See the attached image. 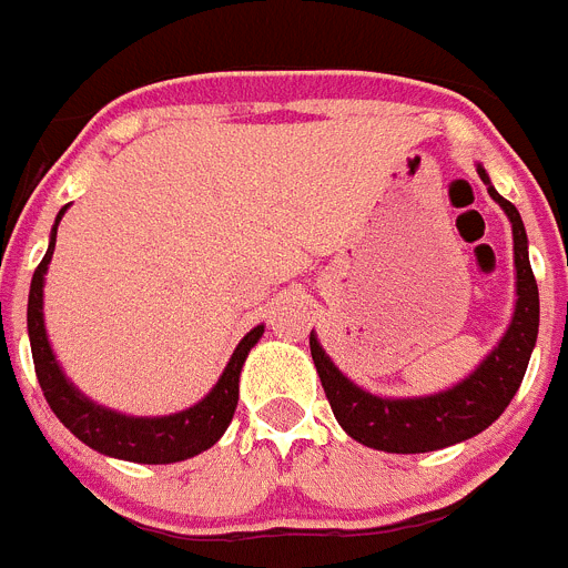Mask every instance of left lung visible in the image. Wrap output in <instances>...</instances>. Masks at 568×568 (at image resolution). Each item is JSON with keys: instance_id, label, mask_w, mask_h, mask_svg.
Segmentation results:
<instances>
[{"instance_id": "left-lung-1", "label": "left lung", "mask_w": 568, "mask_h": 568, "mask_svg": "<svg viewBox=\"0 0 568 568\" xmlns=\"http://www.w3.org/2000/svg\"><path fill=\"white\" fill-rule=\"evenodd\" d=\"M478 173L491 199L506 210L511 222L515 267H518L515 318H511L498 349L464 384L440 395H429V398L389 400L364 393L335 369V364L324 355L315 335H310V353H313L315 369H318L321 386H324L329 406H333V415L344 426V433L358 444L398 455L433 453V449L453 446L458 440L484 433L491 420H498L518 393L520 381H524L531 346L538 341V281H535L529 253H526V230L520 222V213L515 210V204L506 202L504 195L491 187L484 168H478Z\"/></svg>"}]
</instances>
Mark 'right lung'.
Returning a JSON list of instances; mask_svg holds the SVG:
<instances>
[{
	"mask_svg": "<svg viewBox=\"0 0 568 568\" xmlns=\"http://www.w3.org/2000/svg\"><path fill=\"white\" fill-rule=\"evenodd\" d=\"M62 213L57 215V224L62 219ZM53 247H57V227H53V235H50L48 253L39 261V267L33 270L28 295L30 353H33L39 386H42L44 400L50 404L53 415L82 444H88L90 449L113 455V458L133 460V464H175V460L193 458V455L210 449L215 440L222 438L230 420H233L235 404H239L241 366H244V358H247V353L255 346V341L261 338L264 327L250 329L241 338L227 369H224L219 384L213 386V393L202 404L190 406V409H184L179 415H168V418H128V415H115L110 409L90 404L84 395H79L68 384V378L59 369L57 358L50 353L42 321V284Z\"/></svg>",
	"mask_w": 568,
	"mask_h": 568,
	"instance_id": "obj_1",
	"label": "right lung"
}]
</instances>
